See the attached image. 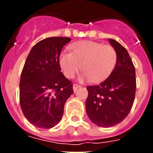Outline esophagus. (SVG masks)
Instances as JSON below:
<instances>
[{
	"label": "esophagus",
	"instance_id": "obj_1",
	"mask_svg": "<svg viewBox=\"0 0 153 153\" xmlns=\"http://www.w3.org/2000/svg\"><path fill=\"white\" fill-rule=\"evenodd\" d=\"M81 86H79V85H78V84H74V86H73V89H74V92H76V90H77L78 88H79V87H80Z\"/></svg>",
	"mask_w": 153,
	"mask_h": 153
}]
</instances>
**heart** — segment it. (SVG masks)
I'll return each mask as SVG.
<instances>
[{"label":"heart","instance_id":"b5f03b06","mask_svg":"<svg viewBox=\"0 0 153 153\" xmlns=\"http://www.w3.org/2000/svg\"><path fill=\"white\" fill-rule=\"evenodd\" d=\"M71 53L63 51L59 57L61 70L67 78H73L80 70L83 78L98 82L106 78L117 61V52L111 45L84 40L70 46Z\"/></svg>","mask_w":153,"mask_h":153}]
</instances>
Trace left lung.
<instances>
[{"label": "left lung", "mask_w": 153, "mask_h": 153, "mask_svg": "<svg viewBox=\"0 0 153 153\" xmlns=\"http://www.w3.org/2000/svg\"><path fill=\"white\" fill-rule=\"evenodd\" d=\"M117 52V61L109 77L89 86L86 101L87 116L98 126L111 127L128 116L136 94V70L129 53L117 40L108 39Z\"/></svg>", "instance_id": "left-lung-1"}]
</instances>
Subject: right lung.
I'll return each instance as SVG.
<instances>
[{"instance_id": "add662e5", "label": "right lung", "mask_w": 153, "mask_h": 153, "mask_svg": "<svg viewBox=\"0 0 153 153\" xmlns=\"http://www.w3.org/2000/svg\"><path fill=\"white\" fill-rule=\"evenodd\" d=\"M71 39L53 36L39 41L28 54L21 75L20 104L31 124L51 129L61 120L73 83L60 72L63 47Z\"/></svg>"}]
</instances>
